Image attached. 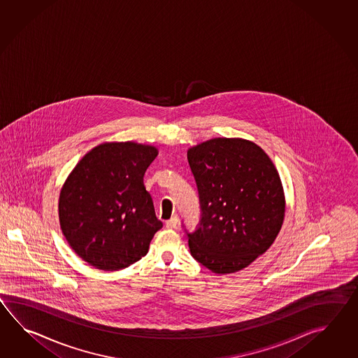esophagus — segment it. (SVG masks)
<instances>
[{
	"instance_id": "34e87169",
	"label": "esophagus",
	"mask_w": 358,
	"mask_h": 358,
	"mask_svg": "<svg viewBox=\"0 0 358 358\" xmlns=\"http://www.w3.org/2000/svg\"><path fill=\"white\" fill-rule=\"evenodd\" d=\"M178 221H179L178 216H173L170 220L165 222V225H166V228L174 229L176 228V225H178Z\"/></svg>"
}]
</instances>
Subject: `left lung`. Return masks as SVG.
<instances>
[{
  "label": "left lung",
  "instance_id": "left-lung-1",
  "mask_svg": "<svg viewBox=\"0 0 358 358\" xmlns=\"http://www.w3.org/2000/svg\"><path fill=\"white\" fill-rule=\"evenodd\" d=\"M201 219L190 255L216 274L248 266L268 250L284 220V193L273 161L239 138H215L188 151Z\"/></svg>",
  "mask_w": 358,
  "mask_h": 358
}]
</instances>
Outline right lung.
Segmentation results:
<instances>
[{"label": "right lung", "mask_w": 358, "mask_h": 358, "mask_svg": "<svg viewBox=\"0 0 358 358\" xmlns=\"http://www.w3.org/2000/svg\"><path fill=\"white\" fill-rule=\"evenodd\" d=\"M152 145L103 143L76 165L59 201L61 230L79 257L99 270H122L147 255L162 228L145 190Z\"/></svg>", "instance_id": "1"}]
</instances>
